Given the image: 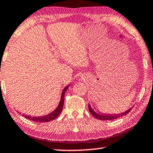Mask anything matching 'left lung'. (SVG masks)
Listing matches in <instances>:
<instances>
[{"mask_svg": "<svg viewBox=\"0 0 153 153\" xmlns=\"http://www.w3.org/2000/svg\"><path fill=\"white\" fill-rule=\"evenodd\" d=\"M132 108H130L129 109H128L127 111H126L125 112H123V113H121L120 114H116V115H114V114H109V115H108V114H100L99 113H97V112L95 111L93 109L91 108V107L90 104L89 103V112L91 114L93 117H95V118L97 119H99L100 120H116V119H117L119 118V117H123L126 116V115H127L129 112L130 111L131 109H132Z\"/></svg>", "mask_w": 153, "mask_h": 153, "instance_id": "1", "label": "left lung"}]
</instances>
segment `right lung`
<instances>
[{"instance_id":"right-lung-1","label":"right lung","mask_w":153,"mask_h":153,"mask_svg":"<svg viewBox=\"0 0 153 153\" xmlns=\"http://www.w3.org/2000/svg\"><path fill=\"white\" fill-rule=\"evenodd\" d=\"M70 85L68 86H66L63 89L62 92L61 94V98L60 100V103H59L58 105L57 108H56L52 112H51L49 114L46 115V116H39V117H31L29 116H25V115H22L23 117H25V118L28 119L29 120H32V121H34L36 122H48L50 121H52V120L56 119L60 114L61 113L62 110L63 105H64V95H65V93L66 90L68 89Z\"/></svg>"}]
</instances>
